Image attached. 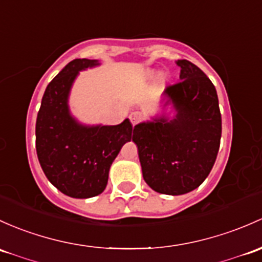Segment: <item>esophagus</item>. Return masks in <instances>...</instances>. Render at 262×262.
<instances>
[{
    "label": "esophagus",
    "mask_w": 262,
    "mask_h": 262,
    "mask_svg": "<svg viewBox=\"0 0 262 262\" xmlns=\"http://www.w3.org/2000/svg\"><path fill=\"white\" fill-rule=\"evenodd\" d=\"M142 118H143L142 113H139V112H133L130 115H129V119H130V122L133 125L138 124L140 120H142Z\"/></svg>",
    "instance_id": "obj_1"
}]
</instances>
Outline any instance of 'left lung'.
Returning a JSON list of instances; mask_svg holds the SVG:
<instances>
[{"mask_svg":"<svg viewBox=\"0 0 262 262\" xmlns=\"http://www.w3.org/2000/svg\"><path fill=\"white\" fill-rule=\"evenodd\" d=\"M180 80L164 89V106L177 114L153 118L134 126L143 178L158 193L196 189L210 174L221 140L222 122L216 88L198 66L178 60Z\"/></svg>","mask_w":262,"mask_h":262,"instance_id":"8db88e82","label":"left lung"}]
</instances>
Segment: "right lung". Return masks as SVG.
Masks as SVG:
<instances>
[{
    "label": "right lung",
    "instance_id": "add662e5",
    "mask_svg": "<svg viewBox=\"0 0 262 262\" xmlns=\"http://www.w3.org/2000/svg\"><path fill=\"white\" fill-rule=\"evenodd\" d=\"M98 60L75 59L49 82L36 119V152L48 180L73 198L100 194L109 169L123 144L130 142L133 125H82L70 114L69 94L79 71Z\"/></svg>",
    "mask_w": 262,
    "mask_h": 262
}]
</instances>
